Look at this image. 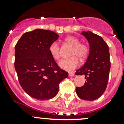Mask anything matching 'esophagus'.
Masks as SVG:
<instances>
[{
    "label": "esophagus",
    "instance_id": "1",
    "mask_svg": "<svg viewBox=\"0 0 124 124\" xmlns=\"http://www.w3.org/2000/svg\"><path fill=\"white\" fill-rule=\"evenodd\" d=\"M68 75H69L70 77H74V76H76V74L74 73H73V72H69Z\"/></svg>",
    "mask_w": 124,
    "mask_h": 124
}]
</instances>
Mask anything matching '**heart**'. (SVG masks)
<instances>
[{"label": "heart", "instance_id": "heart-1", "mask_svg": "<svg viewBox=\"0 0 124 124\" xmlns=\"http://www.w3.org/2000/svg\"><path fill=\"white\" fill-rule=\"evenodd\" d=\"M65 41L72 46L70 55L71 57L63 59L59 62V67L62 70L71 71L76 69L78 66L80 61H85L89 52V47L85 43H80L79 39L74 36H68L65 39ZM49 52L55 60L59 59L60 47L58 42L54 41L49 46Z\"/></svg>", "mask_w": 124, "mask_h": 124}]
</instances>
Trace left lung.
<instances>
[{"label": "left lung", "instance_id": "8db88e82", "mask_svg": "<svg viewBox=\"0 0 124 124\" xmlns=\"http://www.w3.org/2000/svg\"><path fill=\"white\" fill-rule=\"evenodd\" d=\"M81 34L88 41L90 51L84 65L76 73L85 75L86 81L76 91L81 99L93 101L100 98L107 87L110 69L108 46L102 37L91 31H83Z\"/></svg>", "mask_w": 124, "mask_h": 124}]
</instances>
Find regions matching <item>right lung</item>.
<instances>
[{"mask_svg": "<svg viewBox=\"0 0 124 124\" xmlns=\"http://www.w3.org/2000/svg\"><path fill=\"white\" fill-rule=\"evenodd\" d=\"M59 35L48 30L24 33L15 46V69L23 89L31 97L47 100L54 97L59 84L68 73L59 68L49 52Z\"/></svg>", "mask_w": 124, "mask_h": 124, "instance_id": "add662e5", "label": "right lung"}]
</instances>
